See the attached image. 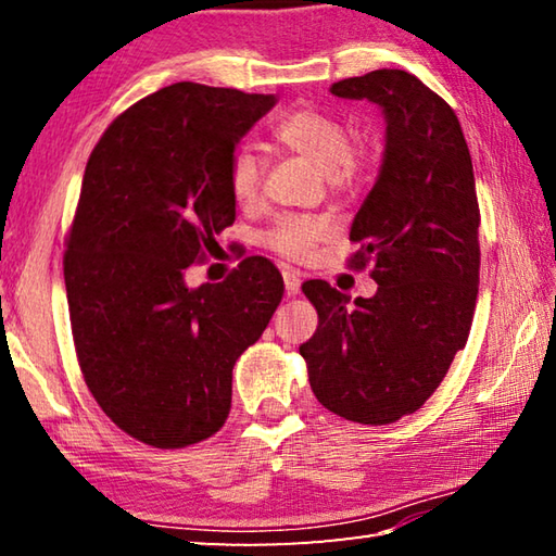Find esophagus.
<instances>
[{
	"label": "esophagus",
	"instance_id": "esophagus-1",
	"mask_svg": "<svg viewBox=\"0 0 556 556\" xmlns=\"http://www.w3.org/2000/svg\"><path fill=\"white\" fill-rule=\"evenodd\" d=\"M281 275H285V289H287V294L289 296H294V294H299V289H301V275L296 269H285L281 271Z\"/></svg>",
	"mask_w": 556,
	"mask_h": 556
}]
</instances>
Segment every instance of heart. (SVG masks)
Masks as SVG:
<instances>
[{
    "mask_svg": "<svg viewBox=\"0 0 556 556\" xmlns=\"http://www.w3.org/2000/svg\"><path fill=\"white\" fill-rule=\"evenodd\" d=\"M275 142L289 154L304 159L324 174L336 193H353L370 174V152L348 137L341 119L321 110H294L281 117L271 129ZM228 188L238 205H255L262 188V166L255 152L240 147L228 164ZM331 232V220L321 215H285L262 235V242L279 255L299 260L318 240Z\"/></svg>",
    "mask_w": 556,
    "mask_h": 556,
    "instance_id": "heart-1",
    "label": "heart"
}]
</instances>
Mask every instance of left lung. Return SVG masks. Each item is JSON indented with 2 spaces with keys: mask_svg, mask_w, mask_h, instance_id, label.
I'll return each instance as SVG.
<instances>
[{
  "mask_svg": "<svg viewBox=\"0 0 556 556\" xmlns=\"http://www.w3.org/2000/svg\"><path fill=\"white\" fill-rule=\"evenodd\" d=\"M331 92L382 108L384 156L355 213L353 269L370 265L375 296L306 281L318 328L299 345L326 409L357 425H392L417 412L466 345L476 312L481 211L456 112L407 71L345 78Z\"/></svg>",
  "mask_w": 556,
  "mask_h": 556,
  "instance_id": "8db88e82",
  "label": "left lung"
}]
</instances>
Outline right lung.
Wrapping results in <instances>:
<instances>
[{"instance_id": "right-lung-1", "label": "right lung", "mask_w": 556, "mask_h": 556, "mask_svg": "<svg viewBox=\"0 0 556 556\" xmlns=\"http://www.w3.org/2000/svg\"><path fill=\"white\" fill-rule=\"evenodd\" d=\"M275 102L174 83L122 112L88 159L63 257L73 343L102 412L149 446L184 448L225 425L235 361L285 294L265 257L220 285L184 279L235 223L228 164Z\"/></svg>"}]
</instances>
